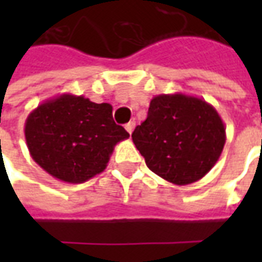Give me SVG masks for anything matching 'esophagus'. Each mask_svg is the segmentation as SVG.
Here are the masks:
<instances>
[{
	"mask_svg": "<svg viewBox=\"0 0 262 262\" xmlns=\"http://www.w3.org/2000/svg\"><path fill=\"white\" fill-rule=\"evenodd\" d=\"M135 126H136V123H135V122H129V123H126L125 125V129L127 130V133H129V135H132V132H133V129H135Z\"/></svg>",
	"mask_w": 262,
	"mask_h": 262,
	"instance_id": "1",
	"label": "esophagus"
}]
</instances>
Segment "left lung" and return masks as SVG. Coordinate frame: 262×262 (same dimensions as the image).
<instances>
[{"instance_id":"left-lung-1","label":"left lung","mask_w":262,"mask_h":262,"mask_svg":"<svg viewBox=\"0 0 262 262\" xmlns=\"http://www.w3.org/2000/svg\"><path fill=\"white\" fill-rule=\"evenodd\" d=\"M132 139L154 174L188 185L217 163L226 127L217 111L202 98L161 94L150 101L147 118L136 126Z\"/></svg>"}]
</instances>
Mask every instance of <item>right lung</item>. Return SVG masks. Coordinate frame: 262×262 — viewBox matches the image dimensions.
<instances>
[{"instance_id": "add662e5", "label": "right lung", "mask_w": 262, "mask_h": 262, "mask_svg": "<svg viewBox=\"0 0 262 262\" xmlns=\"http://www.w3.org/2000/svg\"><path fill=\"white\" fill-rule=\"evenodd\" d=\"M129 133L115 123L111 103L61 94L28 115L25 139L35 163L60 181L81 184L101 174Z\"/></svg>"}]
</instances>
